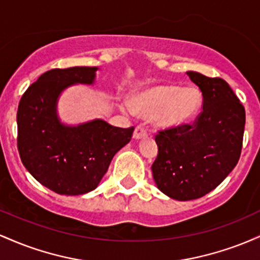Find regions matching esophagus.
Returning a JSON list of instances; mask_svg holds the SVG:
<instances>
[{
	"mask_svg": "<svg viewBox=\"0 0 260 260\" xmlns=\"http://www.w3.org/2000/svg\"><path fill=\"white\" fill-rule=\"evenodd\" d=\"M147 133H148L147 128H145L144 126H142V124H139V126H137L136 129H134L133 137L136 139H140V138H143V137L147 136Z\"/></svg>",
	"mask_w": 260,
	"mask_h": 260,
	"instance_id": "1",
	"label": "esophagus"
}]
</instances>
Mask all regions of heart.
<instances>
[{"mask_svg":"<svg viewBox=\"0 0 260 260\" xmlns=\"http://www.w3.org/2000/svg\"><path fill=\"white\" fill-rule=\"evenodd\" d=\"M201 105V96L194 88L157 85L145 89L133 96L132 104L123 103L127 113L138 112L145 117H154L164 127H177L196 115Z\"/></svg>","mask_w":260,"mask_h":260,"instance_id":"heart-1","label":"heart"}]
</instances>
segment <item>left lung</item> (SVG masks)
I'll list each match as a JSON object with an SVG mask.
<instances>
[{
    "label": "left lung",
    "mask_w": 260,
    "mask_h": 260,
    "mask_svg": "<svg viewBox=\"0 0 260 260\" xmlns=\"http://www.w3.org/2000/svg\"><path fill=\"white\" fill-rule=\"evenodd\" d=\"M203 95V110L193 123L157 131V156L151 171L162 193L176 201L202 198L237 165L246 111L222 78L187 72Z\"/></svg>",
    "instance_id": "1"
}]
</instances>
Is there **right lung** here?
Wrapping results in <instances>:
<instances>
[{"label":"right lung","mask_w":260,"mask_h":260,"mask_svg":"<svg viewBox=\"0 0 260 260\" xmlns=\"http://www.w3.org/2000/svg\"><path fill=\"white\" fill-rule=\"evenodd\" d=\"M96 67L50 70L26 89L17 112L20 160L35 180L58 194L95 189L115 154L129 143L134 127L95 120L77 127L59 123L56 101L74 83L91 84Z\"/></svg>","instance_id":"right-lung-1"}]
</instances>
